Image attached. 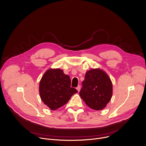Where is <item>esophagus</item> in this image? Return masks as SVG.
Masks as SVG:
<instances>
[{"mask_svg":"<svg viewBox=\"0 0 146 146\" xmlns=\"http://www.w3.org/2000/svg\"><path fill=\"white\" fill-rule=\"evenodd\" d=\"M76 89H77V90H78V92H79V91H80V85H78V86H77V88H76Z\"/></svg>","mask_w":146,"mask_h":146,"instance_id":"esophagus-1","label":"esophagus"}]
</instances>
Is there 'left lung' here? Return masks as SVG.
I'll list each match as a JSON object with an SVG mask.
<instances>
[{
  "label": "left lung",
  "mask_w": 146,
  "mask_h": 146,
  "mask_svg": "<svg viewBox=\"0 0 146 146\" xmlns=\"http://www.w3.org/2000/svg\"><path fill=\"white\" fill-rule=\"evenodd\" d=\"M112 94V85L107 74L100 69H92L86 73L79 95L88 107L94 110L103 109Z\"/></svg>",
  "instance_id": "1"
}]
</instances>
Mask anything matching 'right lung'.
Listing matches in <instances>:
<instances>
[{
    "label": "right lung",
    "mask_w": 146,
    "mask_h": 146,
    "mask_svg": "<svg viewBox=\"0 0 146 146\" xmlns=\"http://www.w3.org/2000/svg\"><path fill=\"white\" fill-rule=\"evenodd\" d=\"M78 90L71 87V79L60 69L47 70L39 84V93L42 102L52 110L66 104Z\"/></svg>",
    "instance_id": "add662e5"
}]
</instances>
